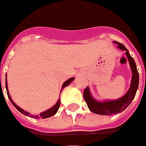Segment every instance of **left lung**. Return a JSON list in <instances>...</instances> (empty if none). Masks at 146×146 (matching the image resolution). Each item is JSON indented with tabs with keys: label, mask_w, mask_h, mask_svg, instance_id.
<instances>
[{
	"label": "left lung",
	"mask_w": 146,
	"mask_h": 146,
	"mask_svg": "<svg viewBox=\"0 0 146 146\" xmlns=\"http://www.w3.org/2000/svg\"><path fill=\"white\" fill-rule=\"evenodd\" d=\"M115 44L118 45V47L121 50L126 51V55L127 56L129 64L131 65V71H132V78H131V87L129 89L127 93L118 100L115 101H104V102H99L94 100L92 98L91 94L90 93L88 86L83 91V98L87 104L89 109L95 114L104 115H111L112 114H115L118 112H122L127 108L133 101L135 97L136 92L138 88V82H139V75L137 72L136 64L134 62V59L131 56L129 52L123 44L119 42H113Z\"/></svg>",
	"instance_id": "1"
}]
</instances>
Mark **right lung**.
<instances>
[{
  "mask_svg": "<svg viewBox=\"0 0 146 146\" xmlns=\"http://www.w3.org/2000/svg\"><path fill=\"white\" fill-rule=\"evenodd\" d=\"M7 77V76H6ZM75 78H69L68 80H67V81L65 82L63 84V86H62V89H64V87H66L67 86H68V85L71 83V82L73 81ZM5 86H6V90H7V94H8V97H9V100H10V101L12 102V104L15 106V108L18 110V111H19L21 113H23V114L26 115H30V117L31 116V118H34V119H40V118H42V119H46V118H48V117H51V116H52V115H54L56 113V111H58L59 108H60V100H59L57 102H56V104H55L54 106L52 107V108H49L48 110H47V111H44V112H42V113H41V114L39 115H30V113L29 112H27V111H25L24 110H23L22 108H20L19 106H17L16 104L13 102V101L12 100V98H11V97H10V95H9V90H8V83H7V78H5Z\"/></svg>",
  "mask_w": 146,
  "mask_h": 146,
  "instance_id": "obj_1",
  "label": "right lung"
}]
</instances>
